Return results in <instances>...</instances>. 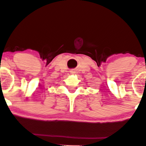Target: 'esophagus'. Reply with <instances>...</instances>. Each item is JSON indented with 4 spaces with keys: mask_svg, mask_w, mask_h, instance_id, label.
<instances>
[{
    "mask_svg": "<svg viewBox=\"0 0 146 146\" xmlns=\"http://www.w3.org/2000/svg\"><path fill=\"white\" fill-rule=\"evenodd\" d=\"M70 72V73H71V74H75V73H76V70H71Z\"/></svg>",
    "mask_w": 146,
    "mask_h": 146,
    "instance_id": "esophagus-1",
    "label": "esophagus"
}]
</instances>
